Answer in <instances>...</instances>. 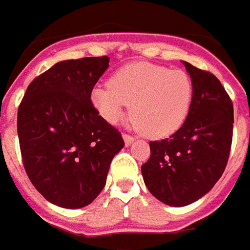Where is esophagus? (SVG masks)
<instances>
[{
  "label": "esophagus",
  "instance_id": "34e87169",
  "mask_svg": "<svg viewBox=\"0 0 250 250\" xmlns=\"http://www.w3.org/2000/svg\"><path fill=\"white\" fill-rule=\"evenodd\" d=\"M122 139H124V141H125V145H126V146H129V145L132 144V143L134 141L133 137H132L130 134H126V133L122 134Z\"/></svg>",
  "mask_w": 250,
  "mask_h": 250
}]
</instances>
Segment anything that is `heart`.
<instances>
[{
	"label": "heart",
	"instance_id": "1",
	"mask_svg": "<svg viewBox=\"0 0 250 250\" xmlns=\"http://www.w3.org/2000/svg\"><path fill=\"white\" fill-rule=\"evenodd\" d=\"M192 81L187 72L152 63H132L110 78L109 86L91 91V104L102 118L118 124L130 105L134 126L150 139L175 133L188 116Z\"/></svg>",
	"mask_w": 250,
	"mask_h": 250
}]
</instances>
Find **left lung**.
I'll use <instances>...</instances> for the list:
<instances>
[{"mask_svg":"<svg viewBox=\"0 0 250 250\" xmlns=\"http://www.w3.org/2000/svg\"><path fill=\"white\" fill-rule=\"evenodd\" d=\"M192 81V101L185 124L168 139L150 141L141 166L152 195L168 206L201 199L222 176L233 140V102L218 78L183 62Z\"/></svg>","mask_w":250,"mask_h":250,"instance_id":"8db88e82","label":"left lung"}]
</instances>
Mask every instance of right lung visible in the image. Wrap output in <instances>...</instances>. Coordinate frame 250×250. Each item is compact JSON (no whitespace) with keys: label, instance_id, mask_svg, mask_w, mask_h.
<instances>
[{"label":"right lung","instance_id":"add662e5","mask_svg":"<svg viewBox=\"0 0 250 250\" xmlns=\"http://www.w3.org/2000/svg\"><path fill=\"white\" fill-rule=\"evenodd\" d=\"M109 58L63 60L35 78L17 113L26 175L51 203L81 208L100 195L121 133L91 104Z\"/></svg>","mask_w":250,"mask_h":250}]
</instances>
